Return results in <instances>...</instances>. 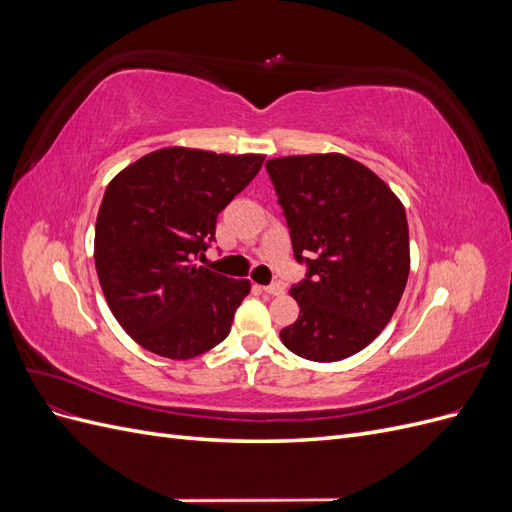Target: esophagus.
Masks as SVG:
<instances>
[{
    "instance_id": "1",
    "label": "esophagus",
    "mask_w": 512,
    "mask_h": 512,
    "mask_svg": "<svg viewBox=\"0 0 512 512\" xmlns=\"http://www.w3.org/2000/svg\"><path fill=\"white\" fill-rule=\"evenodd\" d=\"M284 284H280V282H273V284H269V286H265V292L267 294H273V297H277V294H284Z\"/></svg>"
}]
</instances>
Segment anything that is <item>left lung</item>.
Masks as SVG:
<instances>
[{
  "mask_svg": "<svg viewBox=\"0 0 512 512\" xmlns=\"http://www.w3.org/2000/svg\"><path fill=\"white\" fill-rule=\"evenodd\" d=\"M267 173L305 277L290 288L299 318L280 331L307 361H342L389 324L410 273L404 205L342 153L269 160Z\"/></svg>",
  "mask_w": 512,
  "mask_h": 512,
  "instance_id": "1",
  "label": "left lung"
}]
</instances>
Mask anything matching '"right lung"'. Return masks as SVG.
Listing matches in <instances>:
<instances>
[{"mask_svg": "<svg viewBox=\"0 0 512 512\" xmlns=\"http://www.w3.org/2000/svg\"><path fill=\"white\" fill-rule=\"evenodd\" d=\"M265 156L168 147L108 183L96 222V271L113 316L136 344L194 359L224 342L250 282L194 260L215 241L218 213Z\"/></svg>", "mask_w": 512, "mask_h": 512, "instance_id": "obj_1", "label": "right lung"}]
</instances>
